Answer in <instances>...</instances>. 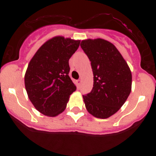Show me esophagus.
Returning a JSON list of instances; mask_svg holds the SVG:
<instances>
[{"instance_id":"34e87169","label":"esophagus","mask_w":156,"mask_h":156,"mask_svg":"<svg viewBox=\"0 0 156 156\" xmlns=\"http://www.w3.org/2000/svg\"><path fill=\"white\" fill-rule=\"evenodd\" d=\"M81 84V80H77V81H76L77 86H78V87H80Z\"/></svg>"}]
</instances>
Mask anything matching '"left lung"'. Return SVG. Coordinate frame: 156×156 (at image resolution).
<instances>
[{
    "label": "left lung",
    "mask_w": 156,
    "mask_h": 156,
    "mask_svg": "<svg viewBox=\"0 0 156 156\" xmlns=\"http://www.w3.org/2000/svg\"><path fill=\"white\" fill-rule=\"evenodd\" d=\"M81 47L90 61L94 86L83 95L93 116L107 119L117 112L131 91L132 75L123 56L113 44L102 38L81 41Z\"/></svg>",
    "instance_id": "obj_1"
}]
</instances>
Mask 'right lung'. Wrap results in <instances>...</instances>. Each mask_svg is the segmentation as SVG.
I'll return each instance as SVG.
<instances>
[{
  "label": "right lung",
  "instance_id": "obj_1",
  "mask_svg": "<svg viewBox=\"0 0 156 156\" xmlns=\"http://www.w3.org/2000/svg\"><path fill=\"white\" fill-rule=\"evenodd\" d=\"M80 42L56 36L47 41L30 60L25 87L33 106L44 115L55 117L62 113L76 90L69 76V60Z\"/></svg>",
  "mask_w": 156,
  "mask_h": 156
}]
</instances>
